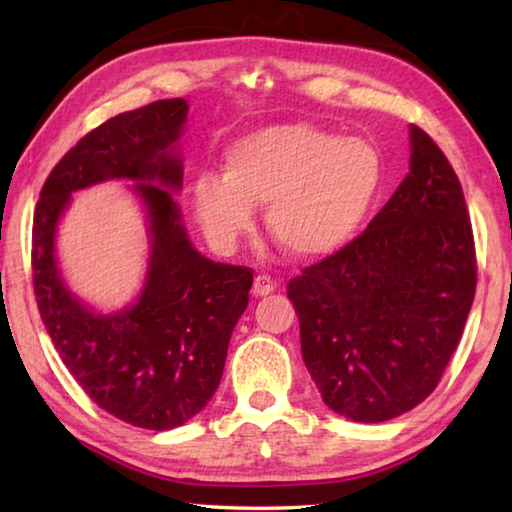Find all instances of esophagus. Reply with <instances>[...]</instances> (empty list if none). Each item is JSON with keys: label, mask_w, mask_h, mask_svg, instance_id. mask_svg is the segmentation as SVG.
Instances as JSON below:
<instances>
[{"label": "esophagus", "mask_w": 512, "mask_h": 512, "mask_svg": "<svg viewBox=\"0 0 512 512\" xmlns=\"http://www.w3.org/2000/svg\"><path fill=\"white\" fill-rule=\"evenodd\" d=\"M275 280L271 275H257L255 282H253V293L255 296H268V293L275 291Z\"/></svg>", "instance_id": "34e87169"}]
</instances>
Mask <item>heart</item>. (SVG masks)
Returning a JSON list of instances; mask_svg holds the SVG:
<instances>
[{"instance_id": "b5f03b06", "label": "heart", "mask_w": 512, "mask_h": 512, "mask_svg": "<svg viewBox=\"0 0 512 512\" xmlns=\"http://www.w3.org/2000/svg\"><path fill=\"white\" fill-rule=\"evenodd\" d=\"M384 185V160L363 137H339L307 121L257 128L223 153V176L201 171L192 198L205 235L232 246L266 205L268 235L293 257L343 248Z\"/></svg>"}]
</instances>
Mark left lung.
<instances>
[{
	"instance_id": "8db88e82",
	"label": "left lung",
	"mask_w": 512,
	"mask_h": 512,
	"mask_svg": "<svg viewBox=\"0 0 512 512\" xmlns=\"http://www.w3.org/2000/svg\"><path fill=\"white\" fill-rule=\"evenodd\" d=\"M287 291L302 359L329 409L384 422L436 391L474 300L476 250L456 171L420 126L391 201Z\"/></svg>"
}]
</instances>
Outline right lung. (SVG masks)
I'll return each instance as SVG.
<instances>
[{"mask_svg":"<svg viewBox=\"0 0 512 512\" xmlns=\"http://www.w3.org/2000/svg\"><path fill=\"white\" fill-rule=\"evenodd\" d=\"M187 110L185 99H162L94 128L49 173L33 214V291L51 343L99 409L153 431L180 427L212 400L253 287L250 268L212 262L189 244L169 192L183 185L176 146ZM112 177L141 180L150 273L135 306L94 315L64 287L53 239L71 192Z\"/></svg>","mask_w":512,"mask_h":512,"instance_id":"add662e5","label":"right lung"}]
</instances>
